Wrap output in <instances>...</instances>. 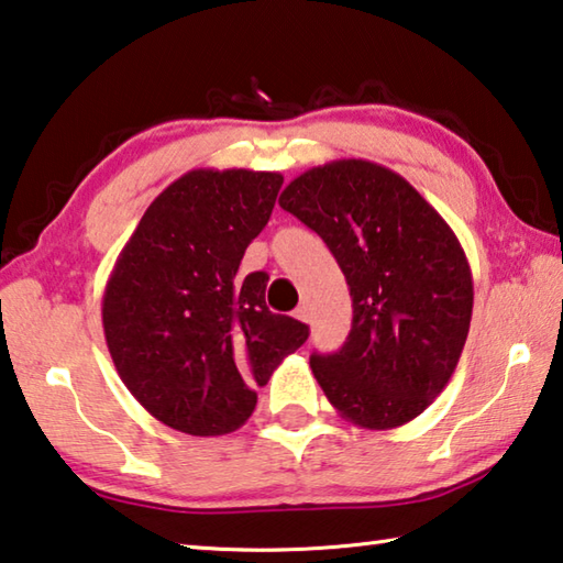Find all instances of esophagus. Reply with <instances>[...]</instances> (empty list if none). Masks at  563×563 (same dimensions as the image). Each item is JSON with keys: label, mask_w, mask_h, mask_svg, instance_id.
Instances as JSON below:
<instances>
[{"label": "esophagus", "mask_w": 563, "mask_h": 563, "mask_svg": "<svg viewBox=\"0 0 563 563\" xmlns=\"http://www.w3.org/2000/svg\"><path fill=\"white\" fill-rule=\"evenodd\" d=\"M296 318L302 320V323H310V318H313V313H310L308 306H300V308L296 310Z\"/></svg>", "instance_id": "1"}]
</instances>
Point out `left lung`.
I'll return each instance as SVG.
<instances>
[{
	"label": "left lung",
	"mask_w": 563,
	"mask_h": 563,
	"mask_svg": "<svg viewBox=\"0 0 563 563\" xmlns=\"http://www.w3.org/2000/svg\"><path fill=\"white\" fill-rule=\"evenodd\" d=\"M278 202L325 240L351 288L343 347L310 355L330 406L368 431L413 421L468 338L474 278L456 233L406 177L371 159L310 167Z\"/></svg>",
	"instance_id": "1"
}]
</instances>
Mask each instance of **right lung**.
<instances>
[{
    "label": "right lung",
    "mask_w": 563,
    "mask_h": 563,
    "mask_svg": "<svg viewBox=\"0 0 563 563\" xmlns=\"http://www.w3.org/2000/svg\"><path fill=\"white\" fill-rule=\"evenodd\" d=\"M280 185V173L190 169L150 202L114 261L107 347L137 404L175 431H238L255 388L308 341L306 323L267 310V273L238 278Z\"/></svg>",
    "instance_id": "add662e5"
}]
</instances>
